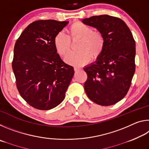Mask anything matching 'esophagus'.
Wrapping results in <instances>:
<instances>
[{"mask_svg":"<svg viewBox=\"0 0 149 149\" xmlns=\"http://www.w3.org/2000/svg\"><path fill=\"white\" fill-rule=\"evenodd\" d=\"M74 70L75 72H77V71H79V70H80L81 68H79V67L75 66V67L74 68Z\"/></svg>","mask_w":149,"mask_h":149,"instance_id":"1","label":"esophagus"}]
</instances>
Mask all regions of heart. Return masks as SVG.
Instances as JSON below:
<instances>
[{
	"instance_id": "b5f03b06",
	"label": "heart",
	"mask_w": 149,
	"mask_h": 149,
	"mask_svg": "<svg viewBox=\"0 0 149 149\" xmlns=\"http://www.w3.org/2000/svg\"><path fill=\"white\" fill-rule=\"evenodd\" d=\"M81 39L78 47L79 51L71 52L65 57V62L69 64L81 66L92 59L97 58L103 51L104 38L101 32L94 31L91 26L81 22H74L70 27V35L60 31L55 35L54 45L57 53L64 56L72 47V40Z\"/></svg>"
}]
</instances>
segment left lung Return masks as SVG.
<instances>
[{"label":"left lung","instance_id":"8db88e82","mask_svg":"<svg viewBox=\"0 0 149 149\" xmlns=\"http://www.w3.org/2000/svg\"><path fill=\"white\" fill-rule=\"evenodd\" d=\"M96 27L104 38V47L97 61L84 68L87 97L101 106L113 105L129 91L135 71V41L129 27L118 17L100 15L83 19Z\"/></svg>","mask_w":149,"mask_h":149}]
</instances>
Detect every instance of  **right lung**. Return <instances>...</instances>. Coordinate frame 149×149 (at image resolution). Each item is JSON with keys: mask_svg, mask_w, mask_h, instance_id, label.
Here are the masks:
<instances>
[{"mask_svg": "<svg viewBox=\"0 0 149 149\" xmlns=\"http://www.w3.org/2000/svg\"><path fill=\"white\" fill-rule=\"evenodd\" d=\"M69 22L38 20L30 24L15 43L12 66L17 89L27 104L50 110L61 103L74 74L62 61L54 39Z\"/></svg>", "mask_w": 149, "mask_h": 149, "instance_id": "right-lung-1", "label": "right lung"}]
</instances>
